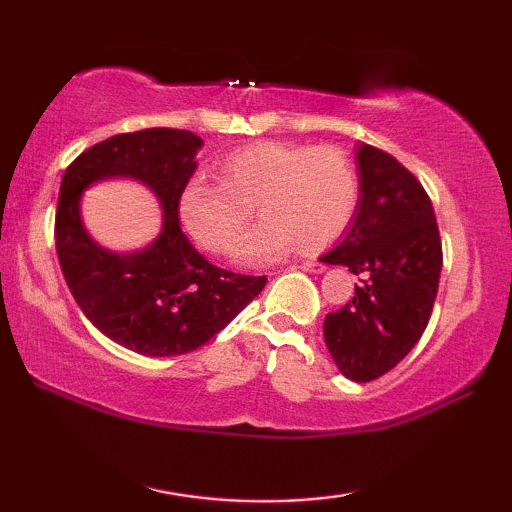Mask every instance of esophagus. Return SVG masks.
Segmentation results:
<instances>
[{
	"instance_id": "1",
	"label": "esophagus",
	"mask_w": 512,
	"mask_h": 512,
	"mask_svg": "<svg viewBox=\"0 0 512 512\" xmlns=\"http://www.w3.org/2000/svg\"><path fill=\"white\" fill-rule=\"evenodd\" d=\"M300 268H302V271H309V273H323L325 264L323 262H302Z\"/></svg>"
}]
</instances>
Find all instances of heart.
<instances>
[{"label": "heart", "mask_w": 512, "mask_h": 512, "mask_svg": "<svg viewBox=\"0 0 512 512\" xmlns=\"http://www.w3.org/2000/svg\"><path fill=\"white\" fill-rule=\"evenodd\" d=\"M219 180L185 185L180 221L207 253L228 255L257 207L264 221L239 250L244 262H266L293 248L320 253L343 237L359 207L357 169L339 146L250 144L225 155Z\"/></svg>", "instance_id": "b5f03b06"}]
</instances>
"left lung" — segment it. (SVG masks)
I'll return each instance as SVG.
<instances>
[{"mask_svg":"<svg viewBox=\"0 0 512 512\" xmlns=\"http://www.w3.org/2000/svg\"><path fill=\"white\" fill-rule=\"evenodd\" d=\"M357 162V219L323 262L348 266L363 280L348 305L327 314L323 332L339 370L363 384L393 370L427 329L443 244L431 198L402 162L370 144Z\"/></svg>","mask_w":512,"mask_h":512,"instance_id":"1","label":"left lung"}]
</instances>
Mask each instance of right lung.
Masks as SVG:
<instances>
[{
  "label": "right lung",
  "mask_w": 512,
  "mask_h": 512,
  "mask_svg": "<svg viewBox=\"0 0 512 512\" xmlns=\"http://www.w3.org/2000/svg\"><path fill=\"white\" fill-rule=\"evenodd\" d=\"M201 144V137L178 128L121 133L85 149L60 183L54 232L69 291L99 332L149 357H178L201 348L266 284V275L210 264L180 228L178 201ZM108 175L142 179L165 207L163 235L142 254H108L84 235L78 196Z\"/></svg>",
  "instance_id": "obj_1"
}]
</instances>
